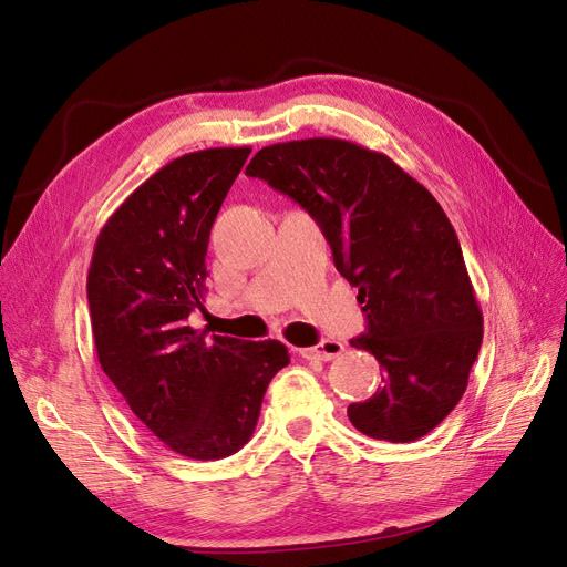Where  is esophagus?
I'll use <instances>...</instances> for the list:
<instances>
[{"instance_id": "34e87169", "label": "esophagus", "mask_w": 567, "mask_h": 567, "mask_svg": "<svg viewBox=\"0 0 567 567\" xmlns=\"http://www.w3.org/2000/svg\"><path fill=\"white\" fill-rule=\"evenodd\" d=\"M342 350H346V346L338 340H321L319 346L315 348H305V350H298L305 359H321V362H331V359L340 357Z\"/></svg>"}]
</instances>
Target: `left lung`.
I'll return each instance as SVG.
<instances>
[{
    "label": "left lung",
    "instance_id": "8db88e82",
    "mask_svg": "<svg viewBox=\"0 0 567 567\" xmlns=\"http://www.w3.org/2000/svg\"><path fill=\"white\" fill-rule=\"evenodd\" d=\"M265 179L315 217L336 269L359 288L367 333L352 348L383 367V388L348 416L373 440L414 442L458 404L483 342V312L452 221L385 153L317 136L255 153Z\"/></svg>",
    "mask_w": 567,
    "mask_h": 567
}]
</instances>
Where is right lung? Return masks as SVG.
Listing matches in <instances>:
<instances>
[{
	"instance_id": "add662e5",
	"label": "right lung",
	"mask_w": 567,
	"mask_h": 567,
	"mask_svg": "<svg viewBox=\"0 0 567 567\" xmlns=\"http://www.w3.org/2000/svg\"><path fill=\"white\" fill-rule=\"evenodd\" d=\"M248 156V146L205 148L161 167L99 231L87 274L101 369L153 435L198 461L244 447L290 362L279 340L188 326L203 310L213 221Z\"/></svg>"
}]
</instances>
